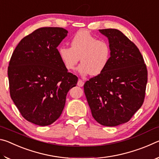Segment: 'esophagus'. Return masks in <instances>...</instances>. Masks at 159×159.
Here are the masks:
<instances>
[{
	"label": "esophagus",
	"mask_w": 159,
	"mask_h": 159,
	"mask_svg": "<svg viewBox=\"0 0 159 159\" xmlns=\"http://www.w3.org/2000/svg\"><path fill=\"white\" fill-rule=\"evenodd\" d=\"M77 85H79V87H82V86H83V85H84V80H83L81 79H79Z\"/></svg>",
	"instance_id": "esophagus-1"
}]
</instances>
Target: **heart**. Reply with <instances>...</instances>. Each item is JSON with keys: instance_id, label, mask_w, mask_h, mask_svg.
<instances>
[{"instance_id": "obj_1", "label": "heart", "mask_w": 159, "mask_h": 159, "mask_svg": "<svg viewBox=\"0 0 159 159\" xmlns=\"http://www.w3.org/2000/svg\"><path fill=\"white\" fill-rule=\"evenodd\" d=\"M71 48L61 46L58 55L67 71H72L80 61L78 72L81 76H98L104 71L111 59L110 45L98 40L86 30L78 31L70 42Z\"/></svg>"}]
</instances>
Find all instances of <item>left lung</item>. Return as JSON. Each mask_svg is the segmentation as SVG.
<instances>
[{
    "mask_svg": "<svg viewBox=\"0 0 159 159\" xmlns=\"http://www.w3.org/2000/svg\"><path fill=\"white\" fill-rule=\"evenodd\" d=\"M99 31L108 38L111 59L102 74L85 83L84 93L96 121L116 126L129 121L143 104L147 66L138 47L121 31Z\"/></svg>",
    "mask_w": 159,
    "mask_h": 159,
    "instance_id": "1",
    "label": "left lung"
}]
</instances>
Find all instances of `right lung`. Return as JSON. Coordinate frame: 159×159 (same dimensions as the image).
Masks as SVG:
<instances>
[{"label":"right lung","mask_w":159,"mask_h":159,"mask_svg":"<svg viewBox=\"0 0 159 159\" xmlns=\"http://www.w3.org/2000/svg\"><path fill=\"white\" fill-rule=\"evenodd\" d=\"M61 27L39 28L21 40L10 58V97L26 120L41 126L58 119L78 77L68 72L57 47L67 36Z\"/></svg>","instance_id":"add662e5"}]
</instances>
